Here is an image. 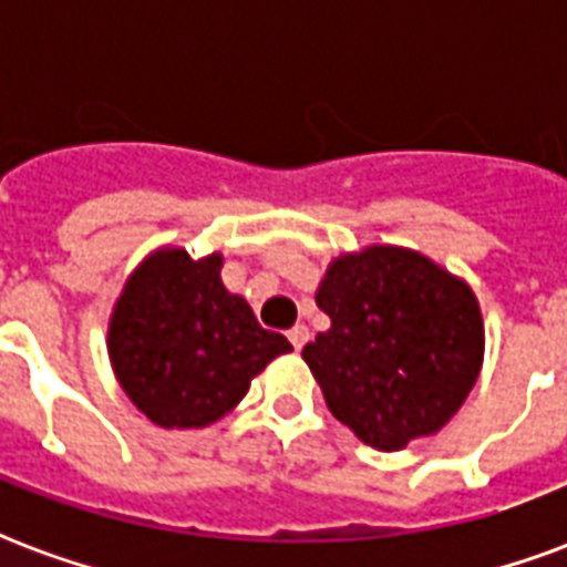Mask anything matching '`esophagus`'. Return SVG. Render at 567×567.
I'll use <instances>...</instances> for the list:
<instances>
[{"label":"esophagus","instance_id":"1","mask_svg":"<svg viewBox=\"0 0 567 567\" xmlns=\"http://www.w3.org/2000/svg\"><path fill=\"white\" fill-rule=\"evenodd\" d=\"M288 341L293 344V351H302V344L309 341V327H302V323H297L293 330H288Z\"/></svg>","mask_w":567,"mask_h":567}]
</instances>
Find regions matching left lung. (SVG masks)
<instances>
[{
	"instance_id": "1",
	"label": "left lung",
	"mask_w": 567,
	"mask_h": 567,
	"mask_svg": "<svg viewBox=\"0 0 567 567\" xmlns=\"http://www.w3.org/2000/svg\"><path fill=\"white\" fill-rule=\"evenodd\" d=\"M315 300L330 330L302 360L362 443L399 452L455 416L485 353L482 312L461 279L425 255L369 246L336 258Z\"/></svg>"
}]
</instances>
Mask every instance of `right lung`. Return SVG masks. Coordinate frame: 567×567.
<instances>
[{
	"instance_id": "right-lung-1",
	"label": "right lung",
	"mask_w": 567,
	"mask_h": 567,
	"mask_svg": "<svg viewBox=\"0 0 567 567\" xmlns=\"http://www.w3.org/2000/svg\"><path fill=\"white\" fill-rule=\"evenodd\" d=\"M223 258L159 249L121 291L110 357L127 399L163 427H205L244 399L249 380L291 344L255 321L219 279Z\"/></svg>"
}]
</instances>
